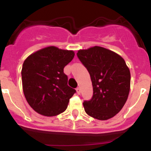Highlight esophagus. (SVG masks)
<instances>
[{
    "mask_svg": "<svg viewBox=\"0 0 151 151\" xmlns=\"http://www.w3.org/2000/svg\"><path fill=\"white\" fill-rule=\"evenodd\" d=\"M76 91H77V93H78V94H81V89H80L79 87L77 88H76Z\"/></svg>",
    "mask_w": 151,
    "mask_h": 151,
    "instance_id": "1",
    "label": "esophagus"
}]
</instances>
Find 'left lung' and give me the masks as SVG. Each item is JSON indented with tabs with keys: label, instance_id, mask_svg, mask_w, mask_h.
Returning a JSON list of instances; mask_svg holds the SVG:
<instances>
[{
	"label": "left lung",
	"instance_id": "1",
	"mask_svg": "<svg viewBox=\"0 0 151 151\" xmlns=\"http://www.w3.org/2000/svg\"><path fill=\"white\" fill-rule=\"evenodd\" d=\"M77 57L90 74L93 96L83 106L88 115L106 120L116 115L130 91L129 69L121 56L102 47L79 50Z\"/></svg>",
	"mask_w": 151,
	"mask_h": 151
}]
</instances>
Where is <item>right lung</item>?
<instances>
[{"instance_id":"right-lung-1","label":"right lung","mask_w":151,"mask_h":151,"mask_svg":"<svg viewBox=\"0 0 151 151\" xmlns=\"http://www.w3.org/2000/svg\"><path fill=\"white\" fill-rule=\"evenodd\" d=\"M74 56L73 50L50 46L35 52L24 61L21 72L22 89L35 111L54 116L66 110L76 91L67 85L68 77L63 69Z\"/></svg>"}]
</instances>
